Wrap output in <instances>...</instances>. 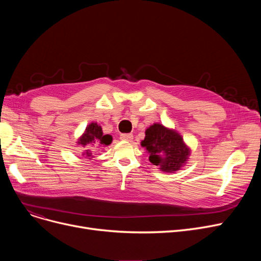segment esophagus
<instances>
[{
	"instance_id": "34e87169",
	"label": "esophagus",
	"mask_w": 261,
	"mask_h": 261,
	"mask_svg": "<svg viewBox=\"0 0 261 261\" xmlns=\"http://www.w3.org/2000/svg\"><path fill=\"white\" fill-rule=\"evenodd\" d=\"M120 140L130 142L133 140V134L132 133H122V134H120Z\"/></svg>"
}]
</instances>
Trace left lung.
<instances>
[{"mask_svg": "<svg viewBox=\"0 0 261 261\" xmlns=\"http://www.w3.org/2000/svg\"><path fill=\"white\" fill-rule=\"evenodd\" d=\"M145 134L141 145L148 151L149 161L162 171L174 172L186 164L190 150L179 133L161 123H153Z\"/></svg>", "mask_w": 261, "mask_h": 261, "instance_id": "8db88e82", "label": "left lung"}]
</instances>
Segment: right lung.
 I'll use <instances>...</instances> for the list:
<instances>
[{
	"label": "right lung",
	"instance_id": "right-lung-1",
	"mask_svg": "<svg viewBox=\"0 0 261 261\" xmlns=\"http://www.w3.org/2000/svg\"><path fill=\"white\" fill-rule=\"evenodd\" d=\"M112 143V136L109 134H103L102 129L97 122H92L87 127L85 133L82 134L81 138L78 141L79 145H82L84 147L90 146V145H96V146H109ZM87 158H92V153L90 150H86L82 153ZM91 160V159H90Z\"/></svg>",
	"mask_w": 261,
	"mask_h": 261
}]
</instances>
